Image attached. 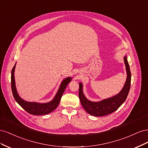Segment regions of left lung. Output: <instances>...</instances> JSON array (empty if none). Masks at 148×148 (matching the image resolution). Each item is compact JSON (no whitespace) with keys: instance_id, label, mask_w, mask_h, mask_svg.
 <instances>
[{"instance_id":"obj_1","label":"left lung","mask_w":148,"mask_h":148,"mask_svg":"<svg viewBox=\"0 0 148 148\" xmlns=\"http://www.w3.org/2000/svg\"><path fill=\"white\" fill-rule=\"evenodd\" d=\"M124 60L125 66H126L127 78L122 90L117 96L98 102H91L88 101L83 95L82 84L81 83L79 84V100L83 108L88 114L96 116V117H101V116L109 115L117 110L119 107L126 100L130 89L131 71L130 70L129 64L126 57H124Z\"/></svg>"}]
</instances>
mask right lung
I'll return each mask as SVG.
<instances>
[{"label":"right lung","mask_w":148,"mask_h":148,"mask_svg":"<svg viewBox=\"0 0 148 148\" xmlns=\"http://www.w3.org/2000/svg\"><path fill=\"white\" fill-rule=\"evenodd\" d=\"M15 68V65L13 67L11 74V86L12 91L13 93V96L14 97L15 101L17 102L22 108L25 110L27 112L32 115H45L51 113V112L54 110L57 106H59L60 101L62 95L64 92L65 88H66L67 85L70 82L71 78H66L62 82L60 88L57 95H56L53 99L46 104H39V103L36 102H29L23 101L20 97L16 91L15 88V78H14V71Z\"/></svg>","instance_id":"add662e5"}]
</instances>
